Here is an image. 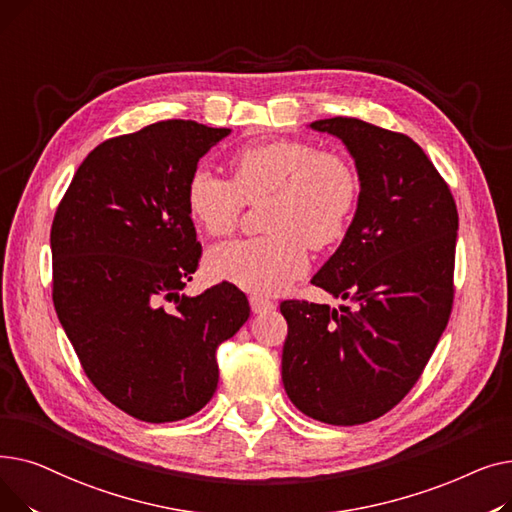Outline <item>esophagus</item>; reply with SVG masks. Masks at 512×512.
Wrapping results in <instances>:
<instances>
[{"label":"esophagus","mask_w":512,"mask_h":512,"mask_svg":"<svg viewBox=\"0 0 512 512\" xmlns=\"http://www.w3.org/2000/svg\"><path fill=\"white\" fill-rule=\"evenodd\" d=\"M249 303H251L253 313H265V311H272V309L276 307V303H274V301H270V299H263V297H251V299H249Z\"/></svg>","instance_id":"1"}]
</instances>
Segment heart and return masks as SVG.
<instances>
[{
	"instance_id": "b5f03b06",
	"label": "heart",
	"mask_w": 512,
	"mask_h": 512,
	"mask_svg": "<svg viewBox=\"0 0 512 512\" xmlns=\"http://www.w3.org/2000/svg\"><path fill=\"white\" fill-rule=\"evenodd\" d=\"M230 180L205 170L191 174L184 203L209 236H228L245 203H259L263 230L213 247L205 257L213 280L255 294H278L309 267L307 247L319 251L340 240L359 201V176L338 153L303 141L242 147L228 159Z\"/></svg>"
}]
</instances>
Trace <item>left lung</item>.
I'll use <instances>...</instances> for the list:
<instances>
[{
    "label": "left lung",
    "instance_id": "8db88e82",
    "mask_svg": "<svg viewBox=\"0 0 512 512\" xmlns=\"http://www.w3.org/2000/svg\"><path fill=\"white\" fill-rule=\"evenodd\" d=\"M309 128L344 143L361 188L340 247L311 282L355 305H280L282 382L307 417L359 425L407 396L448 324L459 213L407 134L342 116Z\"/></svg>",
    "mask_w": 512,
    "mask_h": 512
}]
</instances>
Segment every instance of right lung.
Instances as JSON below:
<instances>
[{"label": "right lung", "instance_id": "obj_1", "mask_svg": "<svg viewBox=\"0 0 512 512\" xmlns=\"http://www.w3.org/2000/svg\"><path fill=\"white\" fill-rule=\"evenodd\" d=\"M230 128L164 120L95 147L51 226L53 305L95 388L124 413L168 423L218 388L215 348L249 319L234 284L199 297L201 245L184 188Z\"/></svg>", "mask_w": 512, "mask_h": 512}]
</instances>
